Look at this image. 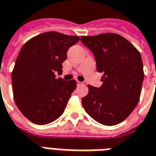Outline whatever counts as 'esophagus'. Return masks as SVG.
Segmentation results:
<instances>
[{"label": "esophagus", "mask_w": 156, "mask_h": 156, "mask_svg": "<svg viewBox=\"0 0 156 156\" xmlns=\"http://www.w3.org/2000/svg\"><path fill=\"white\" fill-rule=\"evenodd\" d=\"M77 84H78V86H80V85H83V83L82 82H79V81H77Z\"/></svg>", "instance_id": "1"}]
</instances>
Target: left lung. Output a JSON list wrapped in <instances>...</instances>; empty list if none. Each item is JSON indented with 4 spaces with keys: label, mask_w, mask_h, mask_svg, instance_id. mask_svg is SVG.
<instances>
[{
    "label": "left lung",
    "mask_w": 156,
    "mask_h": 156,
    "mask_svg": "<svg viewBox=\"0 0 156 156\" xmlns=\"http://www.w3.org/2000/svg\"><path fill=\"white\" fill-rule=\"evenodd\" d=\"M80 40L94 54L98 72L104 73L99 88L88 85V94L82 98L83 109L101 124H118L140 99L144 78L142 56L117 34L82 36Z\"/></svg>",
    "instance_id": "left-lung-1"
}]
</instances>
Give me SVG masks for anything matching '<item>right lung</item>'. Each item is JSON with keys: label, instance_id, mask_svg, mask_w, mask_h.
I'll list each match as a JSON object with an SVG mask.
<instances>
[{"label": "right lung", "instance_id": "add662e5", "mask_svg": "<svg viewBox=\"0 0 156 156\" xmlns=\"http://www.w3.org/2000/svg\"><path fill=\"white\" fill-rule=\"evenodd\" d=\"M78 36L46 32L27 41L21 47L12 73L14 98L20 112L34 123L45 125L63 114L77 82L56 78L68 49Z\"/></svg>", "mask_w": 156, "mask_h": 156}]
</instances>
